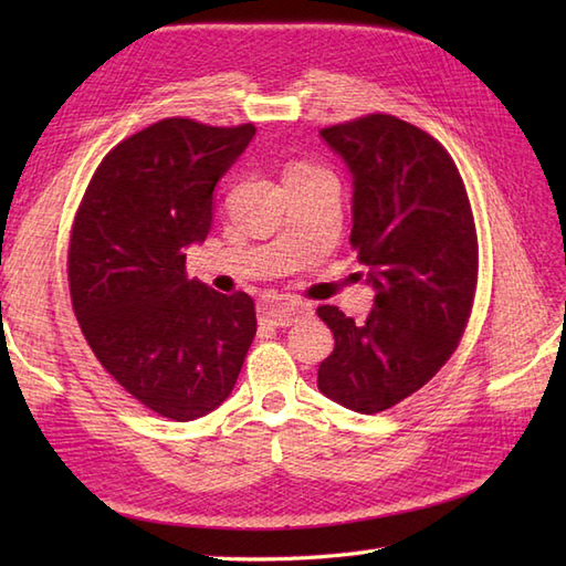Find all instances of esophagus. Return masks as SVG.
I'll return each instance as SVG.
<instances>
[{
    "mask_svg": "<svg viewBox=\"0 0 566 566\" xmlns=\"http://www.w3.org/2000/svg\"><path fill=\"white\" fill-rule=\"evenodd\" d=\"M308 314L306 304L292 302V298H268V302L260 304V321L268 323L274 328H290L302 316Z\"/></svg>",
    "mask_w": 566,
    "mask_h": 566,
    "instance_id": "34e87169",
    "label": "esophagus"
}]
</instances>
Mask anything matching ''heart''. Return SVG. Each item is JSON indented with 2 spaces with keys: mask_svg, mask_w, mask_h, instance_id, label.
Segmentation results:
<instances>
[{
  "mask_svg": "<svg viewBox=\"0 0 566 566\" xmlns=\"http://www.w3.org/2000/svg\"><path fill=\"white\" fill-rule=\"evenodd\" d=\"M316 177H331V175L326 170H321V167L308 165V163H296L284 175L286 182H290V179H316Z\"/></svg>",
  "mask_w": 566,
  "mask_h": 566,
  "instance_id": "heart-1",
  "label": "heart"
}]
</instances>
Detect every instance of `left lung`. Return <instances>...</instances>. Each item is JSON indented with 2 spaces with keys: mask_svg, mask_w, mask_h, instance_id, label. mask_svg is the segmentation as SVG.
Returning a JSON list of instances; mask_svg holds the SVG:
<instances>
[{
  "mask_svg": "<svg viewBox=\"0 0 566 566\" xmlns=\"http://www.w3.org/2000/svg\"><path fill=\"white\" fill-rule=\"evenodd\" d=\"M353 175L350 245L367 268L375 308L365 323L321 306L335 347L318 389L357 413H379L448 363L472 314L479 245L450 153L389 114L321 130Z\"/></svg>",
  "mask_w": 566,
  "mask_h": 566,
  "instance_id": "obj_1",
  "label": "left lung"
}]
</instances>
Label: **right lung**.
<instances>
[{
  "mask_svg": "<svg viewBox=\"0 0 566 566\" xmlns=\"http://www.w3.org/2000/svg\"><path fill=\"white\" fill-rule=\"evenodd\" d=\"M255 126L163 118L106 155L70 235L72 308L92 353L122 387L165 418L195 420L231 396L255 338V304L187 280L213 189Z\"/></svg>",
  "mask_w": 566,
  "mask_h": 566,
  "instance_id": "obj_1",
  "label": "right lung"
}]
</instances>
